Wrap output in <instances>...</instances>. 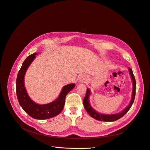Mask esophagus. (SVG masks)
Segmentation results:
<instances>
[{"instance_id":"34e87169","label":"esophagus","mask_w":150,"mask_h":150,"mask_svg":"<svg viewBox=\"0 0 150 150\" xmlns=\"http://www.w3.org/2000/svg\"><path fill=\"white\" fill-rule=\"evenodd\" d=\"M87 81V78L85 74H81L79 77V82L80 83H85Z\"/></svg>"}]
</instances>
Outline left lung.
<instances>
[{"instance_id":"left-lung-1","label":"left lung","mask_w":150,"mask_h":150,"mask_svg":"<svg viewBox=\"0 0 150 150\" xmlns=\"http://www.w3.org/2000/svg\"><path fill=\"white\" fill-rule=\"evenodd\" d=\"M128 70L129 72V75L131 76V79L132 82H133V91H132V95H131V99L128 106L123 110L122 111L116 114H102L100 112H99L97 111H96L92 107L90 103V96L91 94V91L89 88L86 89V93L85 98L83 99V106L85 107V109L87 111V112L89 114V115L92 117L93 118L99 120V121H104V122H113L116 121L119 119H120L122 117L124 116L125 114L129 111L130 108L131 107L132 105H133L135 95H136V80L135 77L133 73V70L130 68H128Z\"/></svg>"}]
</instances>
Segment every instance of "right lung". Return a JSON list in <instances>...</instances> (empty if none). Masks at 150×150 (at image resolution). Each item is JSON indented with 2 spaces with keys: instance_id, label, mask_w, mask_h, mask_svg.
Listing matches in <instances>:
<instances>
[{
  "instance_id": "1",
  "label": "right lung",
  "mask_w": 150,
  "mask_h": 150,
  "mask_svg": "<svg viewBox=\"0 0 150 150\" xmlns=\"http://www.w3.org/2000/svg\"><path fill=\"white\" fill-rule=\"evenodd\" d=\"M37 52L30 55L23 62L16 79V94L19 103L23 110L31 117L44 120L53 117L62 111L67 94L75 86L74 83L65 85L57 98L47 104H38L34 102L29 96L24 84L25 75L28 68L36 57Z\"/></svg>"
}]
</instances>
